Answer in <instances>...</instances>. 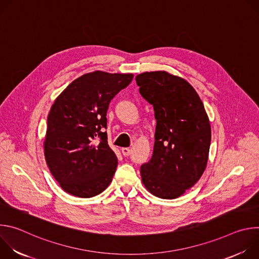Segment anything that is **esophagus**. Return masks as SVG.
<instances>
[{"label": "esophagus", "mask_w": 259, "mask_h": 259, "mask_svg": "<svg viewBox=\"0 0 259 259\" xmlns=\"http://www.w3.org/2000/svg\"><path fill=\"white\" fill-rule=\"evenodd\" d=\"M121 151H122L123 156H125V157H127L131 154V150L129 149V147H123V149H121Z\"/></svg>", "instance_id": "34e87169"}]
</instances>
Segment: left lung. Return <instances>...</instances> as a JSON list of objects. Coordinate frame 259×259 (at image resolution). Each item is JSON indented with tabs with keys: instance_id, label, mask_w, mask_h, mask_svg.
<instances>
[{
	"instance_id": "1",
	"label": "left lung",
	"mask_w": 259,
	"mask_h": 259,
	"mask_svg": "<svg viewBox=\"0 0 259 259\" xmlns=\"http://www.w3.org/2000/svg\"><path fill=\"white\" fill-rule=\"evenodd\" d=\"M139 93L154 106L157 120L152 159L140 167L145 189L161 199H176L204 173L211 127L204 104L184 79L158 70L137 75Z\"/></svg>"
}]
</instances>
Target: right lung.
I'll use <instances>...</instances> for the list:
<instances>
[{
	"label": "right lung",
	"instance_id": "1",
	"mask_svg": "<svg viewBox=\"0 0 259 259\" xmlns=\"http://www.w3.org/2000/svg\"><path fill=\"white\" fill-rule=\"evenodd\" d=\"M132 73L96 70L72 81L55 99L47 119L44 154L62 190L79 198L102 193L113 180L118 158L107 143L106 112ZM100 137L99 143L94 139Z\"/></svg>",
	"mask_w": 259,
	"mask_h": 259
}]
</instances>
